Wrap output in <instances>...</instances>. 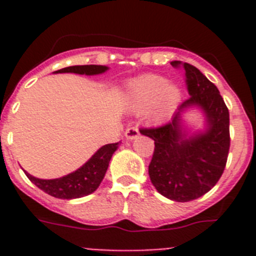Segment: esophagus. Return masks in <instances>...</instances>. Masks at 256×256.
Segmentation results:
<instances>
[{"label":"esophagus","mask_w":256,"mask_h":256,"mask_svg":"<svg viewBox=\"0 0 256 256\" xmlns=\"http://www.w3.org/2000/svg\"><path fill=\"white\" fill-rule=\"evenodd\" d=\"M124 136H126V140H130V141H132V140L137 138L140 136V130L137 126H130L128 130H126V133H124Z\"/></svg>","instance_id":"esophagus-1"}]
</instances>
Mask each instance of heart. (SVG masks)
<instances>
[{
  "mask_svg": "<svg viewBox=\"0 0 256 256\" xmlns=\"http://www.w3.org/2000/svg\"><path fill=\"white\" fill-rule=\"evenodd\" d=\"M182 98L180 88L158 74H144L126 84V100L136 112L150 108L152 123H162L178 108Z\"/></svg>",
  "mask_w": 256,
  "mask_h": 256,
  "instance_id": "obj_1",
  "label": "heart"
}]
</instances>
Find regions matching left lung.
<instances>
[{
    "label": "left lung",
    "instance_id": "left-lung-1",
    "mask_svg": "<svg viewBox=\"0 0 256 256\" xmlns=\"http://www.w3.org/2000/svg\"><path fill=\"white\" fill-rule=\"evenodd\" d=\"M186 76L190 98L178 108L172 122L158 128L141 130L155 142L148 165L151 183L169 200L187 202L201 198L222 177L230 151V112L218 88L198 68L173 61ZM198 107L206 115V130L190 133L182 115Z\"/></svg>",
    "mask_w": 256,
    "mask_h": 256
}]
</instances>
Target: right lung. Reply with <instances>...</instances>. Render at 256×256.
Listing matches in <instances>:
<instances>
[{
  "label": "right lung",
  "mask_w": 256,
  "mask_h": 256,
  "mask_svg": "<svg viewBox=\"0 0 256 256\" xmlns=\"http://www.w3.org/2000/svg\"><path fill=\"white\" fill-rule=\"evenodd\" d=\"M108 69V68L104 66V65H74V66H68L58 70L55 73L97 76V74L105 73ZM118 148H119V142L105 144L98 148L91 156V159L84 162L80 168H78L73 173L66 174L64 177L55 178V180H40V178L33 177L26 172V174L38 188L54 198H66V200L83 198L98 188L100 183L105 177L112 154L118 150Z\"/></svg>",
  "instance_id": "1"
}]
</instances>
